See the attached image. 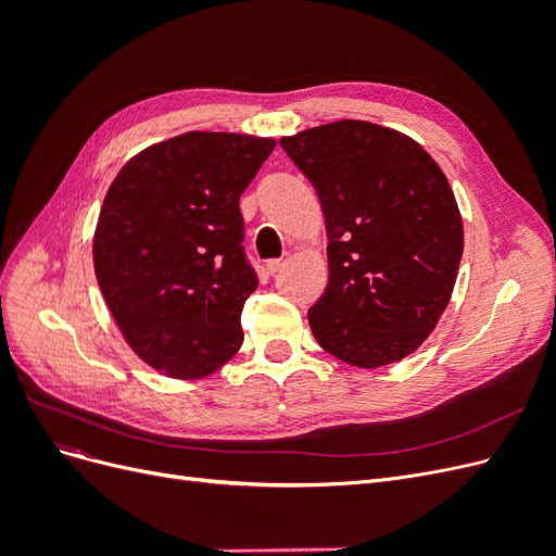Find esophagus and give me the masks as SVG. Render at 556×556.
<instances>
[{"label": "esophagus", "mask_w": 556, "mask_h": 556, "mask_svg": "<svg viewBox=\"0 0 556 556\" xmlns=\"http://www.w3.org/2000/svg\"><path fill=\"white\" fill-rule=\"evenodd\" d=\"M285 264H288V260H271V262H266V271H268V274H278V271H282Z\"/></svg>", "instance_id": "34e87169"}]
</instances>
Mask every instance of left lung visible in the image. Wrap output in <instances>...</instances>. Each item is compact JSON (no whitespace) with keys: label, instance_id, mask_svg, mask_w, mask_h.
<instances>
[{"label":"left lung","instance_id":"1","mask_svg":"<svg viewBox=\"0 0 556 556\" xmlns=\"http://www.w3.org/2000/svg\"><path fill=\"white\" fill-rule=\"evenodd\" d=\"M317 192L329 282L308 311L315 341L357 368L406 359L439 325L464 223L445 174L396 129L339 121L282 137Z\"/></svg>","mask_w":556,"mask_h":556}]
</instances>
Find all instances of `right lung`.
Here are the masks:
<instances>
[{"label":"right lung","mask_w":556,"mask_h":556,"mask_svg":"<svg viewBox=\"0 0 556 556\" xmlns=\"http://www.w3.org/2000/svg\"><path fill=\"white\" fill-rule=\"evenodd\" d=\"M274 148L250 134L185 131L141 150L111 182L94 276L134 355L166 378H206L243 343L257 276L239 199Z\"/></svg>","instance_id":"obj_1"}]
</instances>
